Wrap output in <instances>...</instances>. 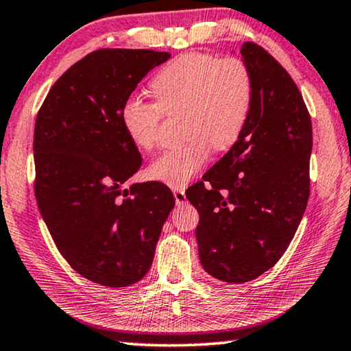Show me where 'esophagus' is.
Segmentation results:
<instances>
[{
    "label": "esophagus",
    "mask_w": 351,
    "mask_h": 351,
    "mask_svg": "<svg viewBox=\"0 0 351 351\" xmlns=\"http://www.w3.org/2000/svg\"><path fill=\"white\" fill-rule=\"evenodd\" d=\"M172 194H174V199L177 204H185L186 202V195H185V188H176L174 191H172Z\"/></svg>",
    "instance_id": "1"
}]
</instances>
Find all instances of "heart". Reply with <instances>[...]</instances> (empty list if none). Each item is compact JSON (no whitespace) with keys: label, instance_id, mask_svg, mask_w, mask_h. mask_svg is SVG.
<instances>
[{"label":"heart","instance_id":"b5f03b06","mask_svg":"<svg viewBox=\"0 0 351 351\" xmlns=\"http://www.w3.org/2000/svg\"><path fill=\"white\" fill-rule=\"evenodd\" d=\"M156 104L129 98L120 121L129 141L141 151L158 143L162 112H183L186 141L165 152L147 177L172 188H182L204 168L214 147L226 151L241 138L253 106V75L241 57L217 58L210 53H186L160 69L149 84Z\"/></svg>","mask_w":351,"mask_h":351}]
</instances>
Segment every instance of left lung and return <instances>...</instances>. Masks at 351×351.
Masks as SVG:
<instances>
[{
	"instance_id": "left-lung-1",
	"label": "left lung",
	"mask_w": 351,
	"mask_h": 351,
	"mask_svg": "<svg viewBox=\"0 0 351 351\" xmlns=\"http://www.w3.org/2000/svg\"><path fill=\"white\" fill-rule=\"evenodd\" d=\"M253 106L241 138L186 197L199 211L205 271L230 284L259 278L285 253L310 195L311 119L296 83L256 43H243Z\"/></svg>"
}]
</instances>
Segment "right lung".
Wrapping results in <instances>:
<instances>
[{"label":"right lung","mask_w":351,"mask_h":351,"mask_svg":"<svg viewBox=\"0 0 351 351\" xmlns=\"http://www.w3.org/2000/svg\"><path fill=\"white\" fill-rule=\"evenodd\" d=\"M169 57L146 49L92 52L55 82L36 115V204L61 256L95 284L120 288L143 278L176 204L160 182L123 189L141 156L123 131L121 106Z\"/></svg>","instance_id":"obj_1"}]
</instances>
